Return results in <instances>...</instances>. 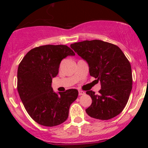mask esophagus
I'll return each instance as SVG.
<instances>
[{
    "mask_svg": "<svg viewBox=\"0 0 148 148\" xmlns=\"http://www.w3.org/2000/svg\"><path fill=\"white\" fill-rule=\"evenodd\" d=\"M85 95V92L82 90H79V95Z\"/></svg>",
    "mask_w": 148,
    "mask_h": 148,
    "instance_id": "1",
    "label": "esophagus"
}]
</instances>
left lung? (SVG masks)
Here are the masks:
<instances>
[{
  "label": "left lung",
  "instance_id": "obj_1",
  "mask_svg": "<svg viewBox=\"0 0 148 148\" xmlns=\"http://www.w3.org/2000/svg\"><path fill=\"white\" fill-rule=\"evenodd\" d=\"M70 47L89 65V74L100 82L99 95L86 92L92 103L86 110L89 116L107 120L122 112L132 90V69L117 46L101 40L74 43Z\"/></svg>",
  "mask_w": 148,
  "mask_h": 148
}]
</instances>
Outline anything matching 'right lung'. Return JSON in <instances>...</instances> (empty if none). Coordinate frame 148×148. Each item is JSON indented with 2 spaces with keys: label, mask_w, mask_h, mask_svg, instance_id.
<instances>
[{
  "label": "right lung",
  "mask_w": 148,
  "mask_h": 148,
  "mask_svg": "<svg viewBox=\"0 0 148 148\" xmlns=\"http://www.w3.org/2000/svg\"><path fill=\"white\" fill-rule=\"evenodd\" d=\"M74 55L66 45H45L31 49L21 62L18 92L30 117L39 125L56 126L68 118L70 105L77 99L78 90L56 93L51 83L62 59Z\"/></svg>",
  "instance_id": "add662e5"
}]
</instances>
